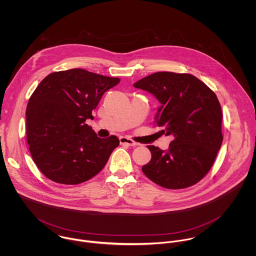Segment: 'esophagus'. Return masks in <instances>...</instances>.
I'll return each mask as SVG.
<instances>
[{"mask_svg": "<svg viewBox=\"0 0 256 256\" xmlns=\"http://www.w3.org/2000/svg\"><path fill=\"white\" fill-rule=\"evenodd\" d=\"M119 141H120V144L127 145V146H133L136 145V143L133 140H131V139L127 138V137H120Z\"/></svg>", "mask_w": 256, "mask_h": 256, "instance_id": "esophagus-1", "label": "esophagus"}]
</instances>
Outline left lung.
<instances>
[{"label":"left lung","mask_w":256,"mask_h":256,"mask_svg":"<svg viewBox=\"0 0 256 256\" xmlns=\"http://www.w3.org/2000/svg\"><path fill=\"white\" fill-rule=\"evenodd\" d=\"M134 88L160 104L154 123L174 140L168 150L146 146L150 160L142 166L148 178L164 188L182 189L201 180L212 168L222 142V108L204 82L190 74L158 72Z\"/></svg>","instance_id":"obj_1"}]
</instances>
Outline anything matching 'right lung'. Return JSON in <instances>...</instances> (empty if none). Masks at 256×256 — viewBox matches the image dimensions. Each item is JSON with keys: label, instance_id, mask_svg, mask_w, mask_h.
Returning <instances> with one entry per match:
<instances>
[{"label": "right lung", "instance_id": "1", "mask_svg": "<svg viewBox=\"0 0 256 256\" xmlns=\"http://www.w3.org/2000/svg\"><path fill=\"white\" fill-rule=\"evenodd\" d=\"M120 80L84 69L48 74L28 104L26 137L34 162L52 182L78 184L96 176L119 145L86 124L104 94Z\"/></svg>", "mask_w": 256, "mask_h": 256}]
</instances>
